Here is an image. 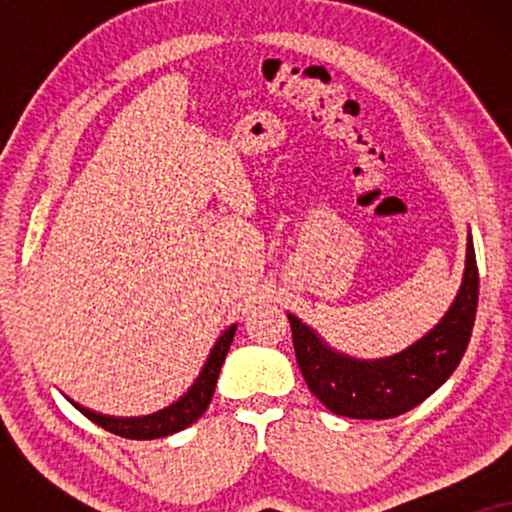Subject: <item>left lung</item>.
<instances>
[{"mask_svg": "<svg viewBox=\"0 0 512 512\" xmlns=\"http://www.w3.org/2000/svg\"><path fill=\"white\" fill-rule=\"evenodd\" d=\"M478 284L473 237L468 233L466 268L452 305L429 333L384 359L342 354L296 314H286L307 387L328 410L342 417L391 419L412 410L459 366L473 333Z\"/></svg>", "mask_w": 512, "mask_h": 512, "instance_id": "8db88e82", "label": "left lung"}]
</instances>
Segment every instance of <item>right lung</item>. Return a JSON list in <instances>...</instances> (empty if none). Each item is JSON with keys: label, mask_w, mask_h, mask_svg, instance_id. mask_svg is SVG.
Here are the masks:
<instances>
[{"label": "right lung", "mask_w": 512, "mask_h": 512, "mask_svg": "<svg viewBox=\"0 0 512 512\" xmlns=\"http://www.w3.org/2000/svg\"><path fill=\"white\" fill-rule=\"evenodd\" d=\"M235 328L237 324L228 326L226 331L219 335V340L214 342L212 352H209L205 366H202L200 375L195 377L191 387L184 396H179L177 401L167 405V408L151 412V415H142V417H111V415H102V412H95L90 408H83L72 398H67L69 403L74 405L81 415H86L90 422H95L97 426H102L104 431L116 433V436L123 438H132V440H153V438H165L172 436V433L184 431L186 426H191L193 422H198L202 417V412L209 408L212 403L214 389H216V380H219L221 366L226 361V354L230 349V342L235 338Z\"/></svg>", "instance_id": "right-lung-1"}]
</instances>
